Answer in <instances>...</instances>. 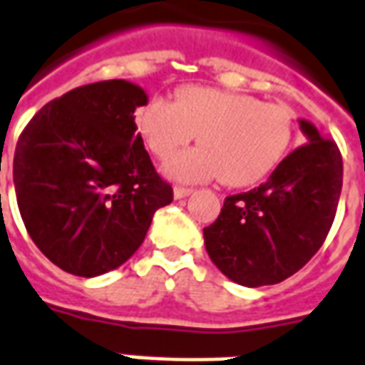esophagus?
Masks as SVG:
<instances>
[{"instance_id":"1","label":"esophagus","mask_w":365,"mask_h":365,"mask_svg":"<svg viewBox=\"0 0 365 365\" xmlns=\"http://www.w3.org/2000/svg\"><path fill=\"white\" fill-rule=\"evenodd\" d=\"M193 193L191 187H182V185H175L174 187V197L175 199H183V197H190Z\"/></svg>"}]
</instances>
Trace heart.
Wrapping results in <instances>:
<instances>
[{
	"label": "heart",
	"mask_w": 365,
	"mask_h": 365,
	"mask_svg": "<svg viewBox=\"0 0 365 365\" xmlns=\"http://www.w3.org/2000/svg\"><path fill=\"white\" fill-rule=\"evenodd\" d=\"M148 150L166 160L200 135L201 148L175 155L166 175L178 182L220 178L232 187L257 183L277 168L294 135L292 112L250 94L185 86L175 102L153 98L135 112Z\"/></svg>",
	"instance_id": "1"
}]
</instances>
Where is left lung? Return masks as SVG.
<instances>
[{"label":"left lung","instance_id":"1","mask_svg":"<svg viewBox=\"0 0 365 365\" xmlns=\"http://www.w3.org/2000/svg\"><path fill=\"white\" fill-rule=\"evenodd\" d=\"M306 145L280 162L265 183L224 199L203 228L205 247L222 274L247 288L277 284L319 251L342 190L336 143L299 120Z\"/></svg>","mask_w":365,"mask_h":365}]
</instances>
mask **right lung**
I'll return each instance as SVG.
<instances>
[{"label": "right lung", "mask_w": 365, "mask_h": 365, "mask_svg": "<svg viewBox=\"0 0 365 365\" xmlns=\"http://www.w3.org/2000/svg\"><path fill=\"white\" fill-rule=\"evenodd\" d=\"M147 102L135 83L100 81L48 102L19 137L13 182L26 232L75 277L123 265L172 203L135 125Z\"/></svg>", "instance_id": "obj_1"}]
</instances>
